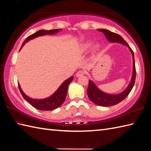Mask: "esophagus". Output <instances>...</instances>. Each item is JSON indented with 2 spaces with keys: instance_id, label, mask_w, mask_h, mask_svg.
I'll use <instances>...</instances> for the list:
<instances>
[{
  "instance_id": "obj_1",
  "label": "esophagus",
  "mask_w": 151,
  "mask_h": 151,
  "mask_svg": "<svg viewBox=\"0 0 151 151\" xmlns=\"http://www.w3.org/2000/svg\"><path fill=\"white\" fill-rule=\"evenodd\" d=\"M84 75V72L83 71V70H79V71L76 73V77H80V76H81Z\"/></svg>"
}]
</instances>
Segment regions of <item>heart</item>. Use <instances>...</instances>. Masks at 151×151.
I'll return each instance as SVG.
<instances>
[{
  "mask_svg": "<svg viewBox=\"0 0 151 151\" xmlns=\"http://www.w3.org/2000/svg\"><path fill=\"white\" fill-rule=\"evenodd\" d=\"M93 41L91 39L86 40V41H84V42L82 44L81 50L83 51V52H86V51H88L91 47V46L93 45ZM99 44L95 45L94 47H93V50L97 51L99 49Z\"/></svg>",
  "mask_w": 151,
  "mask_h": 151,
  "instance_id": "1",
  "label": "heart"
}]
</instances>
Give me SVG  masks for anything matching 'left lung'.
<instances>
[{
	"label": "left lung",
	"instance_id": "8db88e82",
	"mask_svg": "<svg viewBox=\"0 0 151 151\" xmlns=\"http://www.w3.org/2000/svg\"><path fill=\"white\" fill-rule=\"evenodd\" d=\"M98 31L101 32L104 34V36L106 38L107 40L110 43H121L122 45L127 46L130 50L131 54L132 56V77H131L130 82L129 84L128 85L127 88L124 91L119 93L117 94H110L107 93L101 90L97 86L95 85V83L91 80L89 81L88 88L87 90L88 96L92 102L94 104H97L101 106H111L115 104H117L121 102L123 100L126 98L130 92L132 90L133 86L135 83L136 80V67H135V60H134V54L132 50L130 49L129 45L124 40V39L119 35L112 32L106 30V29H97Z\"/></svg>",
	"mask_w": 151,
	"mask_h": 151
}]
</instances>
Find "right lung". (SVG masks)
<instances>
[{"label": "right lung", "mask_w": 151, "mask_h": 151, "mask_svg": "<svg viewBox=\"0 0 151 151\" xmlns=\"http://www.w3.org/2000/svg\"><path fill=\"white\" fill-rule=\"evenodd\" d=\"M62 30V29H54L51 30H40L39 31L36 32V33L30 35L28 36L26 40L24 41L22 43V45L21 47L20 50L22 49V47L24 45V44L27 43L31 40H33L34 38L37 37L39 36H45V35H52L55 34L60 31ZM74 78V76H70V78L65 80L62 84L60 86V87L58 88L57 90L52 95L49 96V97L42 99H32L28 97L22 91V89L20 86V84H18L19 90H20L21 93L22 94V97L26 100L27 102L40 110L43 111H50L55 110V109L60 107L62 105L63 102L65 101L67 93V89H68L69 84L73 81Z\"/></svg>", "instance_id": "obj_1"}]
</instances>
